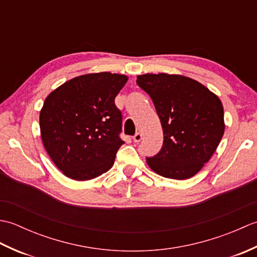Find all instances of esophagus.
<instances>
[{
  "instance_id": "34e87169",
  "label": "esophagus",
  "mask_w": 257,
  "mask_h": 257,
  "mask_svg": "<svg viewBox=\"0 0 257 257\" xmlns=\"http://www.w3.org/2000/svg\"><path fill=\"white\" fill-rule=\"evenodd\" d=\"M134 141H135V143H139V141L141 140V139H143V135H141L140 133H137V134H136L135 136H134Z\"/></svg>"
}]
</instances>
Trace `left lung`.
Segmentation results:
<instances>
[{"label": "left lung", "instance_id": "left-lung-1", "mask_svg": "<svg viewBox=\"0 0 257 257\" xmlns=\"http://www.w3.org/2000/svg\"><path fill=\"white\" fill-rule=\"evenodd\" d=\"M137 84L150 96L163 129V145L147 163L160 176L185 180L211 159L224 134L219 97L181 75L146 74Z\"/></svg>", "mask_w": 257, "mask_h": 257}]
</instances>
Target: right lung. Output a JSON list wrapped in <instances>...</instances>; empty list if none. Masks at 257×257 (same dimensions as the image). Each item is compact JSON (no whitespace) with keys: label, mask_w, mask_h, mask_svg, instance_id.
Masks as SVG:
<instances>
[{"label":"right lung","mask_w":257,"mask_h":257,"mask_svg":"<svg viewBox=\"0 0 257 257\" xmlns=\"http://www.w3.org/2000/svg\"><path fill=\"white\" fill-rule=\"evenodd\" d=\"M124 75L78 76L52 91L40 113L43 144L65 176L85 181L107 172L114 162L122 114L114 98L127 83Z\"/></svg>","instance_id":"right-lung-1"}]
</instances>
